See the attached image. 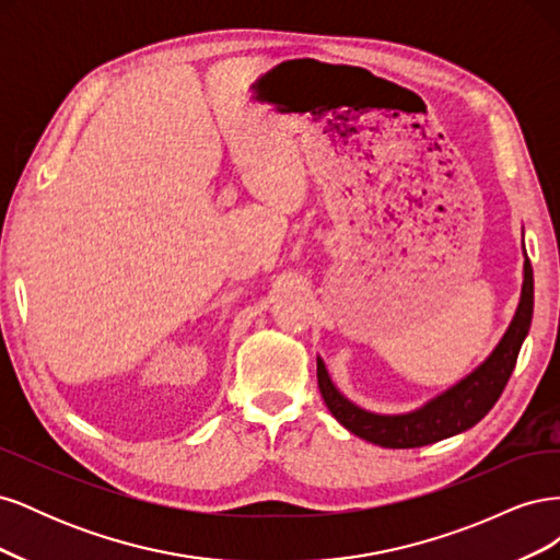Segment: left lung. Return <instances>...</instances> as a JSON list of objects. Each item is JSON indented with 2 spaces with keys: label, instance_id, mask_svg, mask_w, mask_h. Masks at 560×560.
<instances>
[{
  "label": "left lung",
  "instance_id": "obj_1",
  "mask_svg": "<svg viewBox=\"0 0 560 560\" xmlns=\"http://www.w3.org/2000/svg\"><path fill=\"white\" fill-rule=\"evenodd\" d=\"M533 322V268L528 254L523 247V284L516 313L510 327L502 334L498 346L490 350L488 358L474 366L444 393L434 395L422 406L406 413H376L364 406L350 401L338 389L325 366V360L317 358V385L331 416L346 430L366 439L371 444L385 448H418L434 442H442L453 434H460L493 409L516 366L518 350L530 331Z\"/></svg>",
  "mask_w": 560,
  "mask_h": 560
}]
</instances>
